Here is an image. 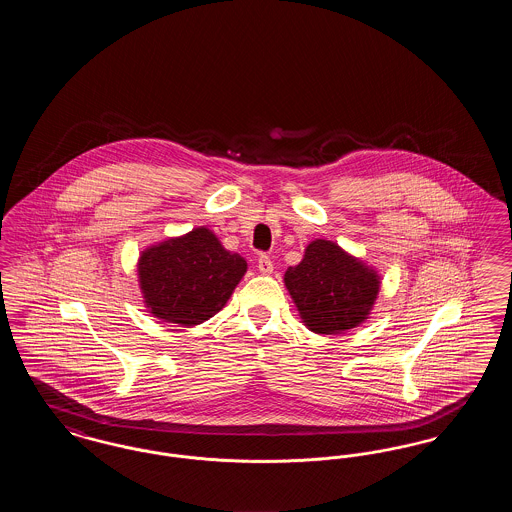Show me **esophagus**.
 <instances>
[{
  "mask_svg": "<svg viewBox=\"0 0 512 512\" xmlns=\"http://www.w3.org/2000/svg\"><path fill=\"white\" fill-rule=\"evenodd\" d=\"M257 268H259V272H261V274H272L274 265H272V261H270V257H268V255H261V257H259V261H257Z\"/></svg>",
  "mask_w": 512,
  "mask_h": 512,
  "instance_id": "34e87169",
  "label": "esophagus"
}]
</instances>
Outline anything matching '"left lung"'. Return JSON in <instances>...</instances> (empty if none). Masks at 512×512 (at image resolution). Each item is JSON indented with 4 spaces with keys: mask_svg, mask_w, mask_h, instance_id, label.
Masks as SVG:
<instances>
[{
    "mask_svg": "<svg viewBox=\"0 0 512 512\" xmlns=\"http://www.w3.org/2000/svg\"><path fill=\"white\" fill-rule=\"evenodd\" d=\"M305 326L320 334H343L361 326L380 293V274L359 257L330 240H315L305 247L299 265L284 274Z\"/></svg>",
    "mask_w": 512,
    "mask_h": 512,
    "instance_id": "left-lung-1",
    "label": "left lung"
}]
</instances>
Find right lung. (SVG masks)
Returning a JSON list of instances; mask_svg holds the SVG:
<instances>
[{
	"instance_id": "right-lung-1",
	"label": "right lung",
	"mask_w": 512,
	"mask_h": 512,
	"mask_svg": "<svg viewBox=\"0 0 512 512\" xmlns=\"http://www.w3.org/2000/svg\"><path fill=\"white\" fill-rule=\"evenodd\" d=\"M245 272L244 257L224 249L207 226L149 245L138 259L147 311L178 326H195L215 317Z\"/></svg>"
}]
</instances>
